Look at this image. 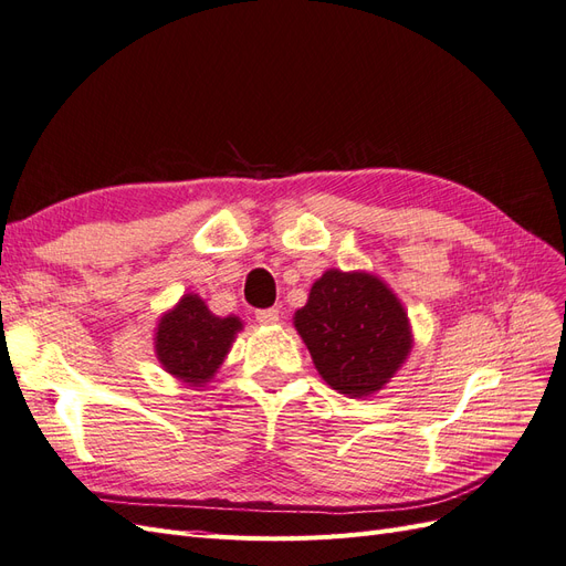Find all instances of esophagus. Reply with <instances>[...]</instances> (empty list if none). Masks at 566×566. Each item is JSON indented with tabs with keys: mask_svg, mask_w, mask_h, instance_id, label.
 <instances>
[{
	"mask_svg": "<svg viewBox=\"0 0 566 566\" xmlns=\"http://www.w3.org/2000/svg\"><path fill=\"white\" fill-rule=\"evenodd\" d=\"M254 318L264 325H271V323H279L281 314H279V310H260L254 314Z\"/></svg>",
	"mask_w": 566,
	"mask_h": 566,
	"instance_id": "1",
	"label": "esophagus"
}]
</instances>
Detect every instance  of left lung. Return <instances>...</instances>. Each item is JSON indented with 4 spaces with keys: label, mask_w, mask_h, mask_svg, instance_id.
I'll return each mask as SVG.
<instances>
[{
    "label": "left lung",
    "mask_w": 566,
    "mask_h": 566,
    "mask_svg": "<svg viewBox=\"0 0 566 566\" xmlns=\"http://www.w3.org/2000/svg\"><path fill=\"white\" fill-rule=\"evenodd\" d=\"M293 323L321 378L352 399L380 391L413 347L403 304L366 271H325Z\"/></svg>",
    "instance_id": "obj_1"
}]
</instances>
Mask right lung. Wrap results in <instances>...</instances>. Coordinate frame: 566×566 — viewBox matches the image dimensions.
Instances as JSON below:
<instances>
[{
	"mask_svg": "<svg viewBox=\"0 0 566 566\" xmlns=\"http://www.w3.org/2000/svg\"><path fill=\"white\" fill-rule=\"evenodd\" d=\"M243 331L238 316H214L198 295H184L175 310L163 314L156 328V356L177 380L205 387L224 364L235 335Z\"/></svg>",
	"mask_w": 566,
	"mask_h": 566,
	"instance_id": "obj_1",
	"label": "right lung"
}]
</instances>
